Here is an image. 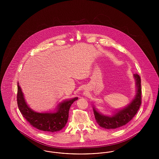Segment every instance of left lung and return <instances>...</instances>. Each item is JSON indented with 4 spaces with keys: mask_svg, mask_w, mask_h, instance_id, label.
I'll list each match as a JSON object with an SVG mask.
<instances>
[{
    "mask_svg": "<svg viewBox=\"0 0 159 159\" xmlns=\"http://www.w3.org/2000/svg\"><path fill=\"white\" fill-rule=\"evenodd\" d=\"M136 94L131 101L124 108L116 110L112 115H105L99 112L93 105V111L97 124L104 129H115L127 124L135 116L141 103V79L138 74H134Z\"/></svg>",
    "mask_w": 159,
    "mask_h": 159,
    "instance_id": "obj_1",
    "label": "left lung"
}]
</instances>
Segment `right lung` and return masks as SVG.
Instances as JSON below:
<instances>
[{
    "mask_svg": "<svg viewBox=\"0 0 159 159\" xmlns=\"http://www.w3.org/2000/svg\"><path fill=\"white\" fill-rule=\"evenodd\" d=\"M78 97L59 103L52 112L39 113L32 110L27 104L23 91L18 83V106L23 117L34 127L47 132H55L62 130L66 125L69 110Z\"/></svg>",
    "mask_w": 159,
    "mask_h": 159,
    "instance_id": "right-lung-1",
    "label": "right lung"
}]
</instances>
